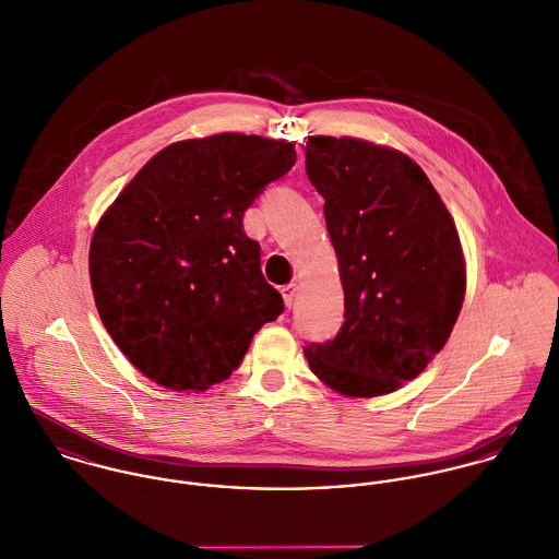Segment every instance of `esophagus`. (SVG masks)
Here are the masks:
<instances>
[{"label":"esophagus","instance_id":"obj_1","mask_svg":"<svg viewBox=\"0 0 559 559\" xmlns=\"http://www.w3.org/2000/svg\"><path fill=\"white\" fill-rule=\"evenodd\" d=\"M297 284H286V286H282V297H284V304H286V308H293V304H295V299H297Z\"/></svg>","mask_w":559,"mask_h":559}]
</instances>
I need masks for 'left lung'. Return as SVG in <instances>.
<instances>
[{"mask_svg": "<svg viewBox=\"0 0 559 559\" xmlns=\"http://www.w3.org/2000/svg\"><path fill=\"white\" fill-rule=\"evenodd\" d=\"M306 171L344 288V324L306 346L310 370L346 399L392 394L426 370L463 308L459 230L424 169L357 138L312 135Z\"/></svg>", "mask_w": 559, "mask_h": 559, "instance_id": "obj_1", "label": "left lung"}]
</instances>
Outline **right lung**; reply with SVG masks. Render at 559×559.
Returning a JSON list of instances; mask_svg holds the SVG:
<instances>
[{
  "label": "right lung",
  "mask_w": 559,
  "mask_h": 559,
  "mask_svg": "<svg viewBox=\"0 0 559 559\" xmlns=\"http://www.w3.org/2000/svg\"><path fill=\"white\" fill-rule=\"evenodd\" d=\"M295 160L293 142L260 135L174 142L96 224L90 284L98 317L160 388L204 392L226 381L253 333L284 312L242 215Z\"/></svg>",
  "instance_id": "add662e5"
}]
</instances>
